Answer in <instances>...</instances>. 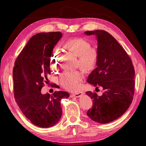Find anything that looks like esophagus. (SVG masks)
Wrapping results in <instances>:
<instances>
[{
	"mask_svg": "<svg viewBox=\"0 0 146 146\" xmlns=\"http://www.w3.org/2000/svg\"><path fill=\"white\" fill-rule=\"evenodd\" d=\"M84 94V92L83 91H80V92H77V93L76 94H72L71 96L72 97H75V98H79V97L82 96V95Z\"/></svg>",
	"mask_w": 146,
	"mask_h": 146,
	"instance_id": "34e87169",
	"label": "esophagus"
}]
</instances>
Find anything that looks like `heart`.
<instances>
[{
	"label": "heart",
	"instance_id": "1",
	"mask_svg": "<svg viewBox=\"0 0 146 146\" xmlns=\"http://www.w3.org/2000/svg\"><path fill=\"white\" fill-rule=\"evenodd\" d=\"M68 50L78 56L77 63L86 71L92 70L97 63L98 59V51L94 47H91L90 43L86 39L77 38L70 39L64 44ZM59 50L55 47L50 58V67L56 69L58 65V55ZM83 78L82 70H68L60 77V82L66 89L69 91L77 90Z\"/></svg>",
	"mask_w": 146,
	"mask_h": 146
}]
</instances>
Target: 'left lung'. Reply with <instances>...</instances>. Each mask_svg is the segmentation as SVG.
I'll list each match as a JSON object with an SVG mask.
<instances>
[{"label": "left lung", "mask_w": 146, "mask_h": 146, "mask_svg": "<svg viewBox=\"0 0 146 146\" xmlns=\"http://www.w3.org/2000/svg\"><path fill=\"white\" fill-rule=\"evenodd\" d=\"M86 35H96L98 41L97 68L88 77L87 82L100 86L104 92H86L92 101L87 116L92 121L107 123L121 117L129 108L133 98L135 69L125 50L112 35L104 30L87 31Z\"/></svg>", "instance_id": "left-lung-1"}]
</instances>
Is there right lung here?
Segmentation results:
<instances>
[{
    "mask_svg": "<svg viewBox=\"0 0 146 146\" xmlns=\"http://www.w3.org/2000/svg\"><path fill=\"white\" fill-rule=\"evenodd\" d=\"M62 37L59 32L39 33L31 38L17 56L13 68L14 95L24 115L42 128L55 125L62 114L60 101L68 98L66 91L42 94L50 74V61L54 46Z\"/></svg>",
    "mask_w": 146,
    "mask_h": 146,
    "instance_id": "right-lung-1",
    "label": "right lung"
}]
</instances>
